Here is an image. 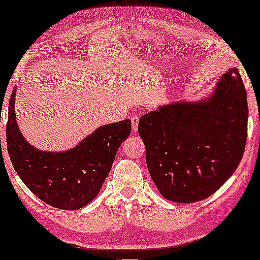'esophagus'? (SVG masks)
Segmentation results:
<instances>
[{"label": "esophagus", "mask_w": 260, "mask_h": 260, "mask_svg": "<svg viewBox=\"0 0 260 260\" xmlns=\"http://www.w3.org/2000/svg\"><path fill=\"white\" fill-rule=\"evenodd\" d=\"M138 122H140V117H138V116L131 117V125H133V133H137Z\"/></svg>", "instance_id": "1"}]
</instances>
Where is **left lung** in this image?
<instances>
[{"label":"left lung","instance_id":"1","mask_svg":"<svg viewBox=\"0 0 260 260\" xmlns=\"http://www.w3.org/2000/svg\"><path fill=\"white\" fill-rule=\"evenodd\" d=\"M247 118L246 90L234 67L205 101L173 103L142 116L138 134L162 197L191 204L214 194L241 161Z\"/></svg>","mask_w":260,"mask_h":260}]
</instances>
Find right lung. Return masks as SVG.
I'll return each instance as SVG.
<instances>
[{"label": "right lung", "mask_w": 260, "mask_h": 260, "mask_svg": "<svg viewBox=\"0 0 260 260\" xmlns=\"http://www.w3.org/2000/svg\"><path fill=\"white\" fill-rule=\"evenodd\" d=\"M12 92L7 122V147L12 165L31 193L52 207L73 211L97 197L120 144L129 137L131 120L98 127L67 151H41L20 133Z\"/></svg>", "instance_id": "right-lung-1"}]
</instances>
